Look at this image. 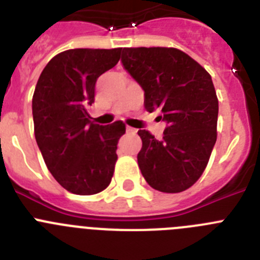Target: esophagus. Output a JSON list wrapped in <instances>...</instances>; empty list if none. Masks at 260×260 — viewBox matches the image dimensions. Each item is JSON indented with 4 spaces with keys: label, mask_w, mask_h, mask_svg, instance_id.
<instances>
[{
    "label": "esophagus",
    "mask_w": 260,
    "mask_h": 260,
    "mask_svg": "<svg viewBox=\"0 0 260 260\" xmlns=\"http://www.w3.org/2000/svg\"><path fill=\"white\" fill-rule=\"evenodd\" d=\"M126 132L127 133H130V134H137V128H134V127H130V126H127V127H126Z\"/></svg>",
    "instance_id": "34e87169"
}]
</instances>
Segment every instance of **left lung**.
<instances>
[{
	"label": "left lung",
	"mask_w": 260,
	"mask_h": 260,
	"mask_svg": "<svg viewBox=\"0 0 260 260\" xmlns=\"http://www.w3.org/2000/svg\"><path fill=\"white\" fill-rule=\"evenodd\" d=\"M122 63L144 89L146 109L168 122L161 141L138 132L144 180L158 191H185L203 174L217 139L219 100L211 75L177 48H123Z\"/></svg>",
	"instance_id": "8db88e82"
}]
</instances>
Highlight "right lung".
Wrapping results in <instances>:
<instances>
[{"label": "right lung", "mask_w": 260, "mask_h": 260, "mask_svg": "<svg viewBox=\"0 0 260 260\" xmlns=\"http://www.w3.org/2000/svg\"><path fill=\"white\" fill-rule=\"evenodd\" d=\"M122 48L69 49L53 57L32 98L34 127L47 168L57 182L77 195H93L109 186L117 161L122 121L91 122L96 80L114 68Z\"/></svg>", "instance_id": "add662e5"}]
</instances>
